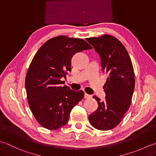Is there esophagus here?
I'll return each mask as SVG.
<instances>
[{"instance_id": "34e87169", "label": "esophagus", "mask_w": 156, "mask_h": 156, "mask_svg": "<svg viewBox=\"0 0 156 156\" xmlns=\"http://www.w3.org/2000/svg\"><path fill=\"white\" fill-rule=\"evenodd\" d=\"M91 97H92V96L87 94H84V98H90Z\"/></svg>"}]
</instances>
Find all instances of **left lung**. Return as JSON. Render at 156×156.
<instances>
[{
	"label": "left lung",
	"mask_w": 156,
	"mask_h": 156,
	"mask_svg": "<svg viewBox=\"0 0 156 156\" xmlns=\"http://www.w3.org/2000/svg\"><path fill=\"white\" fill-rule=\"evenodd\" d=\"M99 54L102 70L108 77L104 86L105 100L93 98L98 104L88 119L94 128L108 130L118 125L130 107L134 86V73L128 53L119 41L108 34L86 39Z\"/></svg>",
	"instance_id": "8db88e82"
}]
</instances>
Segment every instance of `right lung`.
<instances>
[{
  "mask_svg": "<svg viewBox=\"0 0 156 156\" xmlns=\"http://www.w3.org/2000/svg\"><path fill=\"white\" fill-rule=\"evenodd\" d=\"M91 49L83 39L58 36L45 42L35 54L26 74L25 87L29 107L43 127L56 130L66 125L72 108L83 98L82 90L62 86L61 78L71 70L73 55Z\"/></svg>",
  "mask_w": 156,
  "mask_h": 156,
  "instance_id": "add662e5",
  "label": "right lung"
}]
</instances>
